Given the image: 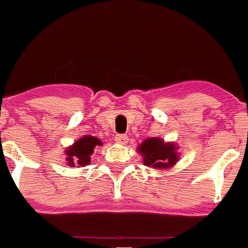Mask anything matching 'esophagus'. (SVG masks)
Returning a JSON list of instances; mask_svg holds the SVG:
<instances>
[{"mask_svg":"<svg viewBox=\"0 0 248 248\" xmlns=\"http://www.w3.org/2000/svg\"><path fill=\"white\" fill-rule=\"evenodd\" d=\"M115 142L119 143V144H125L128 142V136H125V134H118L115 137Z\"/></svg>","mask_w":248,"mask_h":248,"instance_id":"34e87169","label":"esophagus"}]
</instances>
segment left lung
Returning a JSON list of instances; mask_svg holds the SVG:
<instances>
[{
  "label": "left lung",
  "instance_id": "8db88e82",
  "mask_svg": "<svg viewBox=\"0 0 248 248\" xmlns=\"http://www.w3.org/2000/svg\"><path fill=\"white\" fill-rule=\"evenodd\" d=\"M179 146L173 142H165L162 138L152 137L144 139L137 148L142 155L143 165L157 170L171 169L180 159Z\"/></svg>",
  "mask_w": 248,
  "mask_h": 248
}]
</instances>
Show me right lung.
Returning <instances> with one entry per match:
<instances>
[{
    "label": "right lung",
    "mask_w": 248,
    "mask_h": 248,
    "mask_svg": "<svg viewBox=\"0 0 248 248\" xmlns=\"http://www.w3.org/2000/svg\"><path fill=\"white\" fill-rule=\"evenodd\" d=\"M102 146V142L97 137L83 136L77 139L72 146L64 149L67 165L72 167H81L91 163V156L96 147Z\"/></svg>",
    "instance_id": "add662e5"
}]
</instances>
